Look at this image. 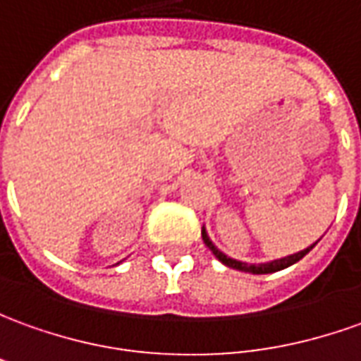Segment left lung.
Segmentation results:
<instances>
[{
    "mask_svg": "<svg viewBox=\"0 0 361 361\" xmlns=\"http://www.w3.org/2000/svg\"><path fill=\"white\" fill-rule=\"evenodd\" d=\"M202 240L204 243L208 245V250L218 257V259L222 261L226 267H232V269H238V271H243V273H253V275H265V273H275V271H281L285 269V267H289L293 263H297L299 259H302L307 253L314 247V243L307 247V250H302L299 253H293V255H287V257H283V259H275V261H269V263H259V265H250V263H242V261H235L232 257H228L226 253H222L212 242H210V238H208V233L206 230H202Z\"/></svg>",
    "mask_w": 361,
    "mask_h": 361,
    "instance_id": "8db88e82",
    "label": "left lung"
}]
</instances>
